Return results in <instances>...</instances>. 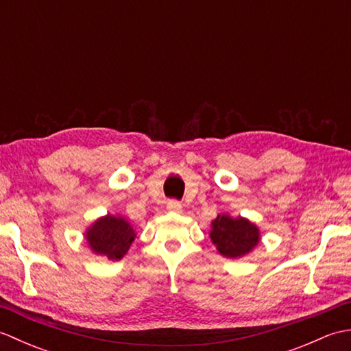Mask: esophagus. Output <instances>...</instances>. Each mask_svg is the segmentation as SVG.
<instances>
[{"label": "esophagus", "mask_w": 351, "mask_h": 351, "mask_svg": "<svg viewBox=\"0 0 351 351\" xmlns=\"http://www.w3.org/2000/svg\"><path fill=\"white\" fill-rule=\"evenodd\" d=\"M167 210L170 211V213H176V214H180L181 211H182V205L178 202V200H169L167 202Z\"/></svg>", "instance_id": "esophagus-1"}]
</instances>
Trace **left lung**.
I'll return each instance as SVG.
<instances>
[{"label":"left lung","mask_w":351,"mask_h":351,"mask_svg":"<svg viewBox=\"0 0 351 351\" xmlns=\"http://www.w3.org/2000/svg\"><path fill=\"white\" fill-rule=\"evenodd\" d=\"M210 237L215 247L226 258H241L259 243V230L247 219H232L219 214L213 221Z\"/></svg>","instance_id":"1"}]
</instances>
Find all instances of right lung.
Here are the masks:
<instances>
[{"label":"right lung","instance_id":"right-lung-1","mask_svg":"<svg viewBox=\"0 0 351 351\" xmlns=\"http://www.w3.org/2000/svg\"><path fill=\"white\" fill-rule=\"evenodd\" d=\"M134 238H136V230L131 228L130 223L110 214L96 220L86 232V240L90 249L108 259L123 258Z\"/></svg>","mask_w":351,"mask_h":351}]
</instances>
